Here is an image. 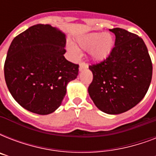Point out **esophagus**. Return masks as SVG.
<instances>
[{
  "mask_svg": "<svg viewBox=\"0 0 156 156\" xmlns=\"http://www.w3.org/2000/svg\"><path fill=\"white\" fill-rule=\"evenodd\" d=\"M87 67H88V65L87 64H86L85 62H81L80 65H79V69H80V70H82V69H83L87 68Z\"/></svg>",
  "mask_w": 156,
  "mask_h": 156,
  "instance_id": "34e87169",
  "label": "esophagus"
}]
</instances>
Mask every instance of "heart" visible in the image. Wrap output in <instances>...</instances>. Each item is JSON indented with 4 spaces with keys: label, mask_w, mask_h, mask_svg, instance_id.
<instances>
[{
    "label": "heart",
    "mask_w": 156,
    "mask_h": 156,
    "mask_svg": "<svg viewBox=\"0 0 156 156\" xmlns=\"http://www.w3.org/2000/svg\"><path fill=\"white\" fill-rule=\"evenodd\" d=\"M78 46L84 50H89L91 58L95 61H102L108 56L114 45L113 37L104 32L89 33L78 40ZM68 49L74 56L78 55V49L75 45L69 44Z\"/></svg>",
    "instance_id": "1"
}]
</instances>
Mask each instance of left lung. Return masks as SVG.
I'll return each mask as SVG.
<instances>
[{"mask_svg":"<svg viewBox=\"0 0 156 156\" xmlns=\"http://www.w3.org/2000/svg\"><path fill=\"white\" fill-rule=\"evenodd\" d=\"M110 30L116 35L115 46L106 59L89 66L93 79L88 92L100 110L120 114L145 96L152 78V62L138 35L119 27Z\"/></svg>","mask_w":156,"mask_h":156,"instance_id":"obj_1","label":"left lung"}]
</instances>
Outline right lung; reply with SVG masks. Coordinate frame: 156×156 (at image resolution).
I'll list each match as a JSON object with an SVG mask.
<instances>
[{"instance_id": "right-lung-1", "label": "right lung", "mask_w": 156, "mask_h": 156, "mask_svg": "<svg viewBox=\"0 0 156 156\" xmlns=\"http://www.w3.org/2000/svg\"><path fill=\"white\" fill-rule=\"evenodd\" d=\"M66 43V35L48 24L30 27L11 43L5 79L13 99L28 111L53 112L61 104L67 84L77 78L78 65L64 56Z\"/></svg>"}]
</instances>
